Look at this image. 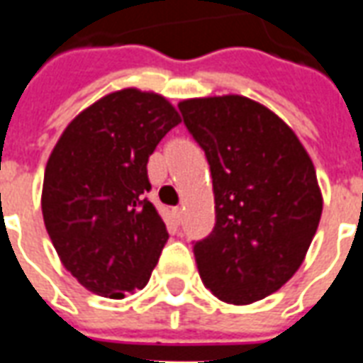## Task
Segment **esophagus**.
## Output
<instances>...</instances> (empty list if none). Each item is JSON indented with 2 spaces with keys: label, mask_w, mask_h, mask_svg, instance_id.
I'll return each mask as SVG.
<instances>
[{
  "label": "esophagus",
  "mask_w": 363,
  "mask_h": 363,
  "mask_svg": "<svg viewBox=\"0 0 363 363\" xmlns=\"http://www.w3.org/2000/svg\"><path fill=\"white\" fill-rule=\"evenodd\" d=\"M182 213H184V208H182V206H177V208H174V216H177V218H181Z\"/></svg>",
  "instance_id": "obj_1"
}]
</instances>
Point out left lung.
<instances>
[{
    "label": "left lung",
    "mask_w": 363,
    "mask_h": 363,
    "mask_svg": "<svg viewBox=\"0 0 363 363\" xmlns=\"http://www.w3.org/2000/svg\"><path fill=\"white\" fill-rule=\"evenodd\" d=\"M210 163L216 225L194 243L204 286L247 305L297 272L319 228L323 196L311 157L270 108L241 95L179 103Z\"/></svg>",
    "instance_id": "left-lung-1"
}]
</instances>
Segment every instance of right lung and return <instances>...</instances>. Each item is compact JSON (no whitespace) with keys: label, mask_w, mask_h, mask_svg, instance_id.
<instances>
[{"label":"right lung","mask_w":363,"mask_h":363,"mask_svg":"<svg viewBox=\"0 0 363 363\" xmlns=\"http://www.w3.org/2000/svg\"><path fill=\"white\" fill-rule=\"evenodd\" d=\"M181 122L165 96L114 91L79 112L54 145L43 216L67 272L96 296L145 288L169 239L147 198V159Z\"/></svg>","instance_id":"obj_1"}]
</instances>
